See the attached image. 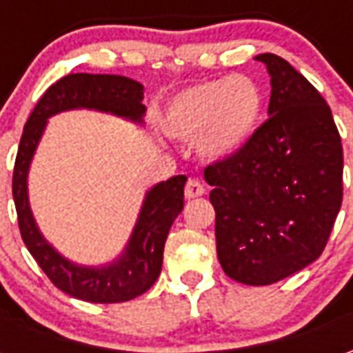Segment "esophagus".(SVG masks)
Here are the masks:
<instances>
[{"instance_id": "1", "label": "esophagus", "mask_w": 353, "mask_h": 353, "mask_svg": "<svg viewBox=\"0 0 353 353\" xmlns=\"http://www.w3.org/2000/svg\"><path fill=\"white\" fill-rule=\"evenodd\" d=\"M204 192H206V189H204V185L200 183L199 179H189L187 185H185V196L187 199H199Z\"/></svg>"}]
</instances>
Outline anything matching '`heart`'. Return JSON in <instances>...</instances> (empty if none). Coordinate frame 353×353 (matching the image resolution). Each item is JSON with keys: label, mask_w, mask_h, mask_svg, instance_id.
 Here are the masks:
<instances>
[{"label": "heart", "mask_w": 353, "mask_h": 353, "mask_svg": "<svg viewBox=\"0 0 353 353\" xmlns=\"http://www.w3.org/2000/svg\"><path fill=\"white\" fill-rule=\"evenodd\" d=\"M263 115V94L250 77L229 75L202 81L172 98L164 130L181 141H196L206 157H229L252 139Z\"/></svg>", "instance_id": "b5f03b06"}]
</instances>
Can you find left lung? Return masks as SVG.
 I'll return each instance as SVG.
<instances>
[{
	"label": "left lung",
	"instance_id": "obj_1",
	"mask_svg": "<svg viewBox=\"0 0 353 353\" xmlns=\"http://www.w3.org/2000/svg\"><path fill=\"white\" fill-rule=\"evenodd\" d=\"M270 73L268 119L240 151L204 168L217 257L245 285H270L323 253L342 204V143L331 108L288 60Z\"/></svg>",
	"mask_w": 353,
	"mask_h": 353
}]
</instances>
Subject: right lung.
I'll use <instances>...</instances> for the list:
<instances>
[{"mask_svg": "<svg viewBox=\"0 0 353 353\" xmlns=\"http://www.w3.org/2000/svg\"><path fill=\"white\" fill-rule=\"evenodd\" d=\"M143 87L121 75L70 73L47 88L24 124L12 172V199L17 206L20 236L28 252L54 285L68 295L87 303H124L143 295L161 276L164 242L170 227L183 210L187 177H170L147 192L138 225L123 257L103 268L72 265L50 248L35 227L28 204L26 176L45 123L58 111L88 108L141 121L145 113Z\"/></svg>", "mask_w": 353, "mask_h": 353, "instance_id": "add662e5", "label": "right lung"}]
</instances>
